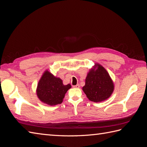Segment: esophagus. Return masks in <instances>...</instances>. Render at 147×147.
Returning a JSON list of instances; mask_svg holds the SVG:
<instances>
[{"label":"esophagus","mask_w":147,"mask_h":147,"mask_svg":"<svg viewBox=\"0 0 147 147\" xmlns=\"http://www.w3.org/2000/svg\"><path fill=\"white\" fill-rule=\"evenodd\" d=\"M73 87L74 88H80V85L78 84H77V85H75V86H73Z\"/></svg>","instance_id":"1"}]
</instances>
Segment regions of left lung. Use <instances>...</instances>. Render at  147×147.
<instances>
[{
    "label": "left lung",
    "mask_w": 147,
    "mask_h": 147,
    "mask_svg": "<svg viewBox=\"0 0 147 147\" xmlns=\"http://www.w3.org/2000/svg\"><path fill=\"white\" fill-rule=\"evenodd\" d=\"M82 90L89 100L99 102L109 98L114 90V84L104 67L96 64L88 72Z\"/></svg>",
    "instance_id": "obj_1"
}]
</instances>
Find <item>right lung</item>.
Returning a JSON list of instances; mask_svg holds the SVG:
<instances>
[{
  "mask_svg": "<svg viewBox=\"0 0 147 147\" xmlns=\"http://www.w3.org/2000/svg\"><path fill=\"white\" fill-rule=\"evenodd\" d=\"M71 88L70 84L64 85L60 78L45 71L37 84V95L44 104L53 106L63 101L65 93Z\"/></svg>",
  "mask_w": 147,
  "mask_h": 147,
  "instance_id": "1",
  "label": "right lung"
}]
</instances>
